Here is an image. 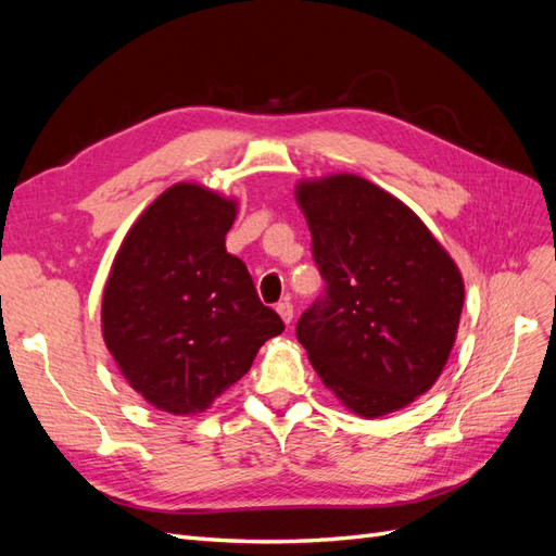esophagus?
Listing matches in <instances>:
<instances>
[{"mask_svg": "<svg viewBox=\"0 0 556 556\" xmlns=\"http://www.w3.org/2000/svg\"><path fill=\"white\" fill-rule=\"evenodd\" d=\"M276 311H278V315H280V319H282L285 325H290V323H292L294 308H292L290 301H282V304H278V306H276Z\"/></svg>", "mask_w": 556, "mask_h": 556, "instance_id": "1", "label": "esophagus"}]
</instances>
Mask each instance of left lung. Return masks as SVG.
Here are the masks:
<instances>
[{"mask_svg": "<svg viewBox=\"0 0 556 556\" xmlns=\"http://www.w3.org/2000/svg\"><path fill=\"white\" fill-rule=\"evenodd\" d=\"M296 204L327 282L299 317V343L352 413L406 408L439 380L457 339V264L403 201L355 174L299 182Z\"/></svg>", "mask_w": 556, "mask_h": 556, "instance_id": "obj_1", "label": "left lung"}]
</instances>
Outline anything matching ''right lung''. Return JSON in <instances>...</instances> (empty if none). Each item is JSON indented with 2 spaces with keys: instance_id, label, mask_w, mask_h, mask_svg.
<instances>
[{
  "instance_id": "right-lung-1",
  "label": "right lung",
  "mask_w": 556,
  "mask_h": 556,
  "mask_svg": "<svg viewBox=\"0 0 556 556\" xmlns=\"http://www.w3.org/2000/svg\"><path fill=\"white\" fill-rule=\"evenodd\" d=\"M233 217V199L176 182L141 213L113 260L104 343L131 390L157 410L204 413L285 329L225 248Z\"/></svg>"
}]
</instances>
